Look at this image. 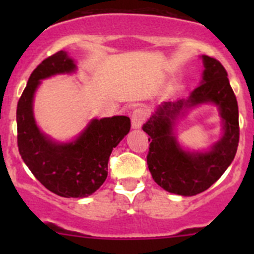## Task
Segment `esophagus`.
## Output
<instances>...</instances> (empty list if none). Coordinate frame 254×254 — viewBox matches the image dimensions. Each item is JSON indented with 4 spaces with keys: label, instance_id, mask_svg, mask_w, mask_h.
<instances>
[{
    "label": "esophagus",
    "instance_id": "esophagus-1",
    "mask_svg": "<svg viewBox=\"0 0 254 254\" xmlns=\"http://www.w3.org/2000/svg\"><path fill=\"white\" fill-rule=\"evenodd\" d=\"M147 118V112L143 109V108H137L132 112V128H141V126L143 125V122L146 121Z\"/></svg>",
    "mask_w": 254,
    "mask_h": 254
}]
</instances>
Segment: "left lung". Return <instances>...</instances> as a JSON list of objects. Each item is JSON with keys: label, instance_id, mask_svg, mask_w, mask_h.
<instances>
[{"label": "left lung", "instance_id": "8db88e82", "mask_svg": "<svg viewBox=\"0 0 254 254\" xmlns=\"http://www.w3.org/2000/svg\"><path fill=\"white\" fill-rule=\"evenodd\" d=\"M202 81L187 99L163 102L142 129L150 136L147 165L154 179L170 193L194 196L223 176L234 160L239 142L238 103L228 73L219 61L201 56ZM201 104H214L223 120V136L210 149L190 152L176 140L174 127L178 118Z\"/></svg>", "mask_w": 254, "mask_h": 254}]
</instances>
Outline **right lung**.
Here are the masks:
<instances>
[{
  "label": "right lung",
  "mask_w": 254,
  "mask_h": 254,
  "mask_svg": "<svg viewBox=\"0 0 254 254\" xmlns=\"http://www.w3.org/2000/svg\"><path fill=\"white\" fill-rule=\"evenodd\" d=\"M76 69L75 61L64 51L46 58L29 77L16 111L17 146L22 160L47 190L67 198L90 196L104 183L112 150L131 128L128 117L114 116L91 120L68 142L53 140L40 131L33 102L42 80Z\"/></svg>",
  "instance_id": "right-lung-1"
}]
</instances>
